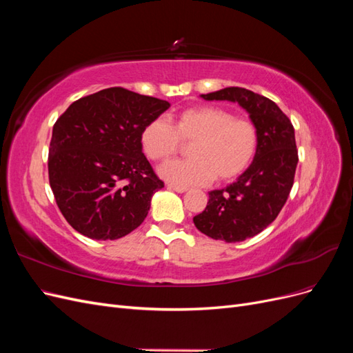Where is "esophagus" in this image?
<instances>
[{
	"label": "esophagus",
	"mask_w": 353,
	"mask_h": 353,
	"mask_svg": "<svg viewBox=\"0 0 353 353\" xmlns=\"http://www.w3.org/2000/svg\"><path fill=\"white\" fill-rule=\"evenodd\" d=\"M168 188L176 191V193H185V191L188 190L187 187H181V185H175V184H168Z\"/></svg>",
	"instance_id": "1"
}]
</instances>
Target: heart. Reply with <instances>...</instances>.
Returning <instances> with one entry per match:
<instances>
[{"label":"heart","instance_id":"1","mask_svg":"<svg viewBox=\"0 0 353 353\" xmlns=\"http://www.w3.org/2000/svg\"><path fill=\"white\" fill-rule=\"evenodd\" d=\"M190 144L187 160L160 168V175L178 185H201L212 179L227 183L250 166L259 147V131L249 117L236 116L219 105H197L176 114L174 126L162 117L141 131L145 154L166 162Z\"/></svg>","mask_w":353,"mask_h":353}]
</instances>
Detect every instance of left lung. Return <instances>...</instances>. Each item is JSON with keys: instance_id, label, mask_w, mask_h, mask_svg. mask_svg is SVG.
I'll use <instances>...</instances> for the list:
<instances>
[{"instance_id": "1", "label": "left lung", "mask_w": 353, "mask_h": 353, "mask_svg": "<svg viewBox=\"0 0 353 353\" xmlns=\"http://www.w3.org/2000/svg\"><path fill=\"white\" fill-rule=\"evenodd\" d=\"M201 99L239 103L258 126L259 147L250 166L236 183L210 191L208 206L193 218L210 239L243 241L268 227L290 194L299 162L294 128L272 100L245 88L228 87Z\"/></svg>"}]
</instances>
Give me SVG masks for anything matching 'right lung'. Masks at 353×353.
I'll list each match as a JSON object with an SVG mask.
<instances>
[{"instance_id": "obj_1", "label": "right lung", "mask_w": 353, "mask_h": 353, "mask_svg": "<svg viewBox=\"0 0 353 353\" xmlns=\"http://www.w3.org/2000/svg\"><path fill=\"white\" fill-rule=\"evenodd\" d=\"M169 103L121 87L73 101L52 126L48 178L61 215L92 240L138 228L165 184L143 153V128Z\"/></svg>"}]
</instances>
